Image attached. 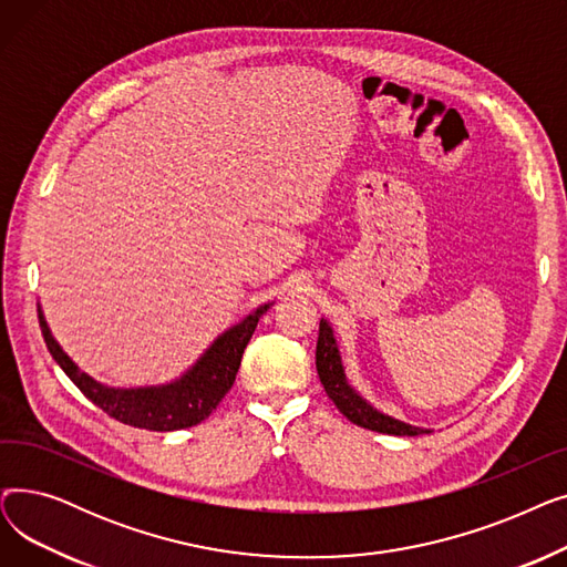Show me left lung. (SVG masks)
Returning a JSON list of instances; mask_svg holds the SVG:
<instances>
[{
	"mask_svg": "<svg viewBox=\"0 0 567 567\" xmlns=\"http://www.w3.org/2000/svg\"><path fill=\"white\" fill-rule=\"evenodd\" d=\"M317 374L323 383V391L329 395L342 415L365 430L381 432V434H395V436H415L421 432H427L423 427H413L409 423H402L393 415H385L377 411L368 400H363L359 393L351 389V383L344 374L342 355L338 349V340L333 336L331 323L321 319L319 321V340H317Z\"/></svg>",
	"mask_w": 567,
	"mask_h": 567,
	"instance_id": "obj_1",
	"label": "left lung"
}]
</instances>
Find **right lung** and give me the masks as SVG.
<instances>
[{"label": "right lung", "instance_id": "add662e5", "mask_svg": "<svg viewBox=\"0 0 567 567\" xmlns=\"http://www.w3.org/2000/svg\"><path fill=\"white\" fill-rule=\"evenodd\" d=\"M268 308H271V303L259 306L244 321H238L223 336H218L214 344L199 355V361L176 381L163 385H144V389H110V385L92 379L56 344L41 306L39 323L52 359L84 393L86 400H92L114 421L124 425L152 432H172L193 427L208 419L220 400L229 393L238 365H241L244 351L257 329V321Z\"/></svg>", "mask_w": 567, "mask_h": 567}]
</instances>
